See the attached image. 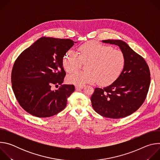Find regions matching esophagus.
Returning a JSON list of instances; mask_svg holds the SVG:
<instances>
[{"label": "esophagus", "mask_w": 160, "mask_h": 160, "mask_svg": "<svg viewBox=\"0 0 160 160\" xmlns=\"http://www.w3.org/2000/svg\"><path fill=\"white\" fill-rule=\"evenodd\" d=\"M84 87V85H76L75 86V88L76 90H79V89H82Z\"/></svg>", "instance_id": "34e87169"}]
</instances>
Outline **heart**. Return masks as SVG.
Masks as SVG:
<instances>
[{"instance_id":"1","label":"heart","mask_w":160,"mask_h":160,"mask_svg":"<svg viewBox=\"0 0 160 160\" xmlns=\"http://www.w3.org/2000/svg\"><path fill=\"white\" fill-rule=\"evenodd\" d=\"M87 62V71L71 73L67 78L68 82L83 85L98 80L102 85H109L122 73L125 64V57L121 50L90 41L80 45L78 54L69 50L62 59L64 70L69 73L80 69L82 62Z\"/></svg>"}]
</instances>
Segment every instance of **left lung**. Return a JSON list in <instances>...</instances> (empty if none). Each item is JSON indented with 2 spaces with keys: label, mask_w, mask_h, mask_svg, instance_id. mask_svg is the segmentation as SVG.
<instances>
[{
  "label": "left lung",
  "mask_w": 160,
  "mask_h": 160,
  "mask_svg": "<svg viewBox=\"0 0 160 160\" xmlns=\"http://www.w3.org/2000/svg\"><path fill=\"white\" fill-rule=\"evenodd\" d=\"M103 43L118 45L125 57L119 77L110 85L96 88L91 96L93 109L100 115L110 118L126 117L138 110L147 96L151 77L144 59L121 40H105Z\"/></svg>",
  "instance_id": "obj_1"
}]
</instances>
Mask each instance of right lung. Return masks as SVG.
Returning <instances> with one entry per match:
<instances>
[{
	"label": "right lung",
	"instance_id": "obj_1",
	"mask_svg": "<svg viewBox=\"0 0 160 160\" xmlns=\"http://www.w3.org/2000/svg\"><path fill=\"white\" fill-rule=\"evenodd\" d=\"M74 43L71 39L43 37L16 60L11 73L12 88L19 105L30 115L50 117L66 106L75 86L62 84L66 75L62 59ZM52 85L60 86L52 91Z\"/></svg>",
	"mask_w": 160,
	"mask_h": 160
}]
</instances>
